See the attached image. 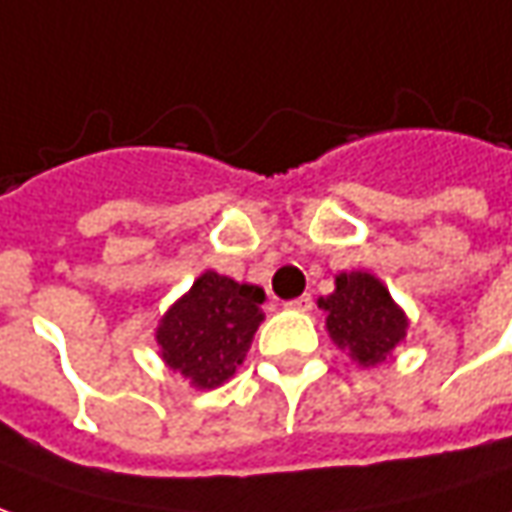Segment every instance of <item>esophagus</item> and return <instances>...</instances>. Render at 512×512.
I'll list each match as a JSON object with an SVG mask.
<instances>
[{
  "label": "esophagus",
  "instance_id": "esophagus-1",
  "mask_svg": "<svg viewBox=\"0 0 512 512\" xmlns=\"http://www.w3.org/2000/svg\"><path fill=\"white\" fill-rule=\"evenodd\" d=\"M285 308H291V311H311L314 308V297L311 294H302L297 300L285 302Z\"/></svg>",
  "mask_w": 512,
  "mask_h": 512
}]
</instances>
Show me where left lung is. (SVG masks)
Listing matches in <instances>:
<instances>
[{
    "mask_svg": "<svg viewBox=\"0 0 512 512\" xmlns=\"http://www.w3.org/2000/svg\"><path fill=\"white\" fill-rule=\"evenodd\" d=\"M328 311V333L347 347L358 364L373 367L406 336V316L373 274L353 271L336 277V291L319 300Z\"/></svg>",
    "mask_w": 512,
    "mask_h": 512,
    "instance_id": "obj_1",
    "label": "left lung"
}]
</instances>
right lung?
<instances>
[{
	"label": "right lung",
	"instance_id": "add662e5",
	"mask_svg": "<svg viewBox=\"0 0 512 512\" xmlns=\"http://www.w3.org/2000/svg\"><path fill=\"white\" fill-rule=\"evenodd\" d=\"M263 288L241 285L215 271L201 274L159 322L156 342L173 370L193 387L224 384L241 364L257 325L263 322Z\"/></svg>",
	"mask_w": 512,
	"mask_h": 512
}]
</instances>
